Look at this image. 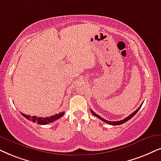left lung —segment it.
<instances>
[{
	"mask_svg": "<svg viewBox=\"0 0 161 161\" xmlns=\"http://www.w3.org/2000/svg\"><path fill=\"white\" fill-rule=\"evenodd\" d=\"M141 106H142V104L140 105V107L138 108H137V110H136V111H134L133 113L131 114H130L129 116H128L127 117H125V119H122V120H119V121H108V120H106V119H103V117H101L100 116H99V115L93 112V111H92V110H91V112L92 113V114H93V116H95V117H98L99 119H100L101 120H103V122H105V123H108V124H110V125H121V124H123V123H125V122H127L128 120H129L130 119H131V118L133 117L134 116H135V115L137 113V111H139V109L140 108V107H141Z\"/></svg>",
	"mask_w": 161,
	"mask_h": 161,
	"instance_id": "left-lung-1",
	"label": "left lung"
}]
</instances>
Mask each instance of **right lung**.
<instances>
[{
    "label": "right lung",
    "instance_id": "1",
    "mask_svg": "<svg viewBox=\"0 0 161 161\" xmlns=\"http://www.w3.org/2000/svg\"><path fill=\"white\" fill-rule=\"evenodd\" d=\"M64 112H61L59 114H56L53 115L51 117H37L36 116H31L24 114L21 113V114L24 116V117L26 118L29 120L33 122V123H37L39 125H46V124L51 123L57 120L58 119H59L64 115Z\"/></svg>",
    "mask_w": 161,
    "mask_h": 161
}]
</instances>
